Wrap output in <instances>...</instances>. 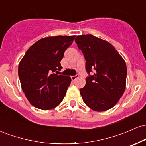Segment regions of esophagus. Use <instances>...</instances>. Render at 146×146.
I'll use <instances>...</instances> for the list:
<instances>
[{
    "instance_id": "1",
    "label": "esophagus",
    "mask_w": 146,
    "mask_h": 146,
    "mask_svg": "<svg viewBox=\"0 0 146 146\" xmlns=\"http://www.w3.org/2000/svg\"><path fill=\"white\" fill-rule=\"evenodd\" d=\"M78 77H79V75H74V76H71V80H73V81H74V80H76V78H78Z\"/></svg>"
}]
</instances>
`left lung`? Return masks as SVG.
<instances>
[{"mask_svg":"<svg viewBox=\"0 0 146 146\" xmlns=\"http://www.w3.org/2000/svg\"><path fill=\"white\" fill-rule=\"evenodd\" d=\"M86 60L88 73L86 85L80 89L83 101L90 109L103 112L116 105L124 93L127 68L125 60L108 42L91 34L77 36L75 40Z\"/></svg>","mask_w":146,"mask_h":146,"instance_id":"8db88e82","label":"left lung"}]
</instances>
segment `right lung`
Instances as JSON below:
<instances>
[{"instance_id":"1","label":"right lung","mask_w":146,"mask_h":146,"mask_svg":"<svg viewBox=\"0 0 146 146\" xmlns=\"http://www.w3.org/2000/svg\"><path fill=\"white\" fill-rule=\"evenodd\" d=\"M75 38L57 36L42 38L30 46L21 59L18 76L22 90L36 108L51 110L62 102L71 78L57 73L62 68L60 61Z\"/></svg>"}]
</instances>
